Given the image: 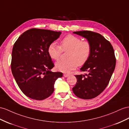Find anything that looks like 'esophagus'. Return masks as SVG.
Masks as SVG:
<instances>
[{"label": "esophagus", "instance_id": "esophagus-1", "mask_svg": "<svg viewBox=\"0 0 129 129\" xmlns=\"http://www.w3.org/2000/svg\"><path fill=\"white\" fill-rule=\"evenodd\" d=\"M63 76H64L65 77H68L70 76V75L67 74H64Z\"/></svg>", "mask_w": 129, "mask_h": 129}]
</instances>
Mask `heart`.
I'll list each match as a JSON object with an SVG mask.
<instances>
[{
	"mask_svg": "<svg viewBox=\"0 0 129 129\" xmlns=\"http://www.w3.org/2000/svg\"><path fill=\"white\" fill-rule=\"evenodd\" d=\"M62 51H69L67 60H60L55 63V68L59 71L68 73L77 65H83L90 57L91 46L88 41L72 35H69L62 40L60 46L52 42L49 45L48 53L52 59L57 60L60 58Z\"/></svg>",
	"mask_w": 129,
	"mask_h": 129,
	"instance_id": "obj_1",
	"label": "heart"
}]
</instances>
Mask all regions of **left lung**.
<instances>
[{
  "label": "left lung",
  "mask_w": 129,
  "mask_h": 129,
  "mask_svg": "<svg viewBox=\"0 0 129 129\" xmlns=\"http://www.w3.org/2000/svg\"><path fill=\"white\" fill-rule=\"evenodd\" d=\"M74 34L82 36L90 42V57L80 69L87 74L75 75L77 83L72 91L77 97L91 99L100 94L106 88L115 67L114 52L111 43L97 33L83 30Z\"/></svg>",
  "instance_id": "obj_1"
}]
</instances>
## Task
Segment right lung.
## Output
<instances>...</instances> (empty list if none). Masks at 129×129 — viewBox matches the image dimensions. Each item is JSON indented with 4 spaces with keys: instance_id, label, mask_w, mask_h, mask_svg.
Instances as JSON below:
<instances>
[{
    "instance_id": "1",
    "label": "right lung",
    "mask_w": 129,
    "mask_h": 129,
    "mask_svg": "<svg viewBox=\"0 0 129 129\" xmlns=\"http://www.w3.org/2000/svg\"><path fill=\"white\" fill-rule=\"evenodd\" d=\"M60 31L33 28L24 32L12 48L11 71L21 91L32 99L42 100L54 91L55 81L62 76L54 67L48 48Z\"/></svg>"
}]
</instances>
